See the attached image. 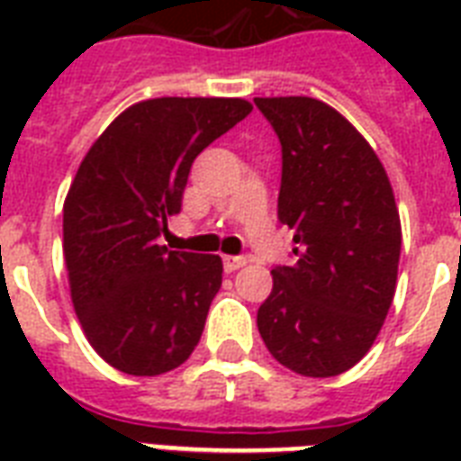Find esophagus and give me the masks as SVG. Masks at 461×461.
<instances>
[{
	"instance_id": "34e87169",
	"label": "esophagus",
	"mask_w": 461,
	"mask_h": 461,
	"mask_svg": "<svg viewBox=\"0 0 461 461\" xmlns=\"http://www.w3.org/2000/svg\"><path fill=\"white\" fill-rule=\"evenodd\" d=\"M222 263L227 273H234V270L246 266V258L244 256H222Z\"/></svg>"
}]
</instances>
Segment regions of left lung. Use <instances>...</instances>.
Listing matches in <instances>:
<instances>
[{"mask_svg":"<svg viewBox=\"0 0 461 461\" xmlns=\"http://www.w3.org/2000/svg\"><path fill=\"white\" fill-rule=\"evenodd\" d=\"M282 146L277 217L294 263L273 267L258 332L289 371L330 378L375 342L397 285L402 227L385 167L366 139L313 97H256Z\"/></svg>","mask_w":461,"mask_h":461,"instance_id":"8db88e82","label":"left lung"}]
</instances>
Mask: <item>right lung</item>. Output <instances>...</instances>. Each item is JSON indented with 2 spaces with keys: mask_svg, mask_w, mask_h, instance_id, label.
Listing matches in <instances>:
<instances>
[{
  "mask_svg": "<svg viewBox=\"0 0 461 461\" xmlns=\"http://www.w3.org/2000/svg\"><path fill=\"white\" fill-rule=\"evenodd\" d=\"M239 97L131 104L83 158L64 201V260L93 349L129 375L181 366L222 285L220 256L159 246L194 159L251 114Z\"/></svg>",
  "mask_w": 461,
  "mask_h": 461,
  "instance_id": "1",
  "label": "right lung"
}]
</instances>
